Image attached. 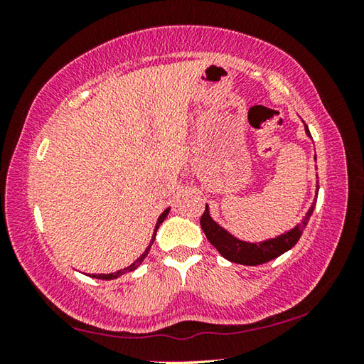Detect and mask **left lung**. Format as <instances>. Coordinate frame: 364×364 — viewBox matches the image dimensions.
Returning a JSON list of instances; mask_svg holds the SVG:
<instances>
[{
  "label": "left lung",
  "mask_w": 364,
  "mask_h": 364,
  "mask_svg": "<svg viewBox=\"0 0 364 364\" xmlns=\"http://www.w3.org/2000/svg\"><path fill=\"white\" fill-rule=\"evenodd\" d=\"M305 133L306 136L311 138L310 130L305 125ZM316 159V156H315ZM318 189L316 186V197H318ZM313 210H315V204H313L305 215V218L301 220V223L294 226L292 230L287 232L281 234V236H276L273 239H267L263 242H245L241 239L234 237L231 232H228L225 228H221L217 221L210 217V212H208V205H205V212L200 217V226L204 230L205 236L215 249H217L221 255H223L226 260L239 264H249V267H255V264L267 263L273 258L279 257L284 254V252L291 250L295 244L299 242V239L304 232L305 226L308 225V220H310Z\"/></svg>",
  "instance_id": "obj_1"
}]
</instances>
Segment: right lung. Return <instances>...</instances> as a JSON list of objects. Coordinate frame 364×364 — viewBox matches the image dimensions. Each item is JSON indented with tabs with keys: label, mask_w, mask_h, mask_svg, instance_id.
Masks as SVG:
<instances>
[{
	"label": "right lung",
	"mask_w": 364,
	"mask_h": 364,
	"mask_svg": "<svg viewBox=\"0 0 364 364\" xmlns=\"http://www.w3.org/2000/svg\"><path fill=\"white\" fill-rule=\"evenodd\" d=\"M168 212H170V207L168 208H165V210L162 212V215H160L159 217V220H157V225H156V230H154V234H152V239H151V242H149V245H147L146 247V250L143 252V255H141L136 262L134 263H132L130 267L128 268H123V269H119V271H115V273H109V274H90L91 278H96V279H115V278H119L120 274H123L125 273V271H133V269H136L141 263H143V260L146 258V255L149 254V249H151V245L154 244V239H156V232H157V230H159V226L162 225V221L167 218V215H168Z\"/></svg>",
	"instance_id": "add662e5"
}]
</instances>
